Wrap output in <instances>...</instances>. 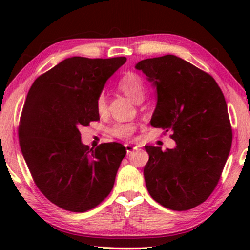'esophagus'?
Listing matches in <instances>:
<instances>
[{"mask_svg": "<svg viewBox=\"0 0 250 250\" xmlns=\"http://www.w3.org/2000/svg\"><path fill=\"white\" fill-rule=\"evenodd\" d=\"M125 151H126V154H130L131 152H133L134 150H137V146H133L131 145H125Z\"/></svg>", "mask_w": 250, "mask_h": 250, "instance_id": "obj_1", "label": "esophagus"}]
</instances>
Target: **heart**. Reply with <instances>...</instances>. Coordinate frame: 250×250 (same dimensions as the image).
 I'll list each match as a JSON object with an SVG mask.
<instances>
[{
  "label": "heart",
  "mask_w": 250,
  "mask_h": 250,
  "mask_svg": "<svg viewBox=\"0 0 250 250\" xmlns=\"http://www.w3.org/2000/svg\"><path fill=\"white\" fill-rule=\"evenodd\" d=\"M118 89L129 97L134 103H141L145 98L146 92V83L135 73H126L122 76L119 82H118ZM97 110L99 113H104L107 111V98L104 94H100L97 98ZM135 131V125L133 124H117L113 125L110 132L113 137L122 139V140H130Z\"/></svg>",
  "instance_id": "b5f03b06"
}]
</instances>
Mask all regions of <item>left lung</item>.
I'll return each instance as SVG.
<instances>
[{
  "label": "left lung",
  "mask_w": 250,
  "mask_h": 250,
  "mask_svg": "<svg viewBox=\"0 0 250 250\" xmlns=\"http://www.w3.org/2000/svg\"><path fill=\"white\" fill-rule=\"evenodd\" d=\"M156 88L151 125L171 132L174 149L146 146L145 175L154 201L173 210H188L207 200L221 179L232 133L227 104L217 83L174 55L139 62Z\"/></svg>",
  "instance_id": "left-lung-1"
}]
</instances>
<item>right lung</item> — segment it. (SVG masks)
Segmentation results:
<instances>
[{"instance_id":"1","label":"right lung","mask_w":250,"mask_h":250,"mask_svg":"<svg viewBox=\"0 0 250 250\" xmlns=\"http://www.w3.org/2000/svg\"><path fill=\"white\" fill-rule=\"evenodd\" d=\"M125 57H70L33 83L19 138L33 180L47 200L83 213L99 205L115 184L125 147L117 142L83 146L79 129L99 120L97 98Z\"/></svg>"}]
</instances>
